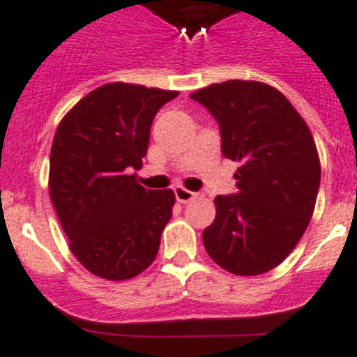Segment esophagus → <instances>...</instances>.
I'll use <instances>...</instances> for the list:
<instances>
[{"mask_svg":"<svg viewBox=\"0 0 357 357\" xmlns=\"http://www.w3.org/2000/svg\"><path fill=\"white\" fill-rule=\"evenodd\" d=\"M174 194H176V199H178V202H190L192 199H197V197H202L201 192H190V190L183 188V186H176L174 188Z\"/></svg>","mask_w":357,"mask_h":357,"instance_id":"esophagus-1","label":"esophagus"}]
</instances>
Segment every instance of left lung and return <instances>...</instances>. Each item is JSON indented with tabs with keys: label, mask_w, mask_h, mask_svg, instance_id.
<instances>
[{
	"label": "left lung",
	"mask_w": 357,
	"mask_h": 357,
	"mask_svg": "<svg viewBox=\"0 0 357 357\" xmlns=\"http://www.w3.org/2000/svg\"><path fill=\"white\" fill-rule=\"evenodd\" d=\"M218 121L222 153L239 162L238 194L216 195L202 241L229 273L255 276L284 262L314 215L321 162L312 132L273 86L225 81L192 93Z\"/></svg>",
	"instance_id": "left-lung-1"
}]
</instances>
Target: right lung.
I'll use <instances>...</instances> for the list:
<instances>
[{"instance_id": "add662e5", "label": "right lung", "mask_w": 357, "mask_h": 357, "mask_svg": "<svg viewBox=\"0 0 357 357\" xmlns=\"http://www.w3.org/2000/svg\"><path fill=\"white\" fill-rule=\"evenodd\" d=\"M176 96L141 84H103L79 100L56 130L52 206L72 254L100 278H133L158 254L174 192L146 190L132 171L142 167L153 118Z\"/></svg>"}]
</instances>
